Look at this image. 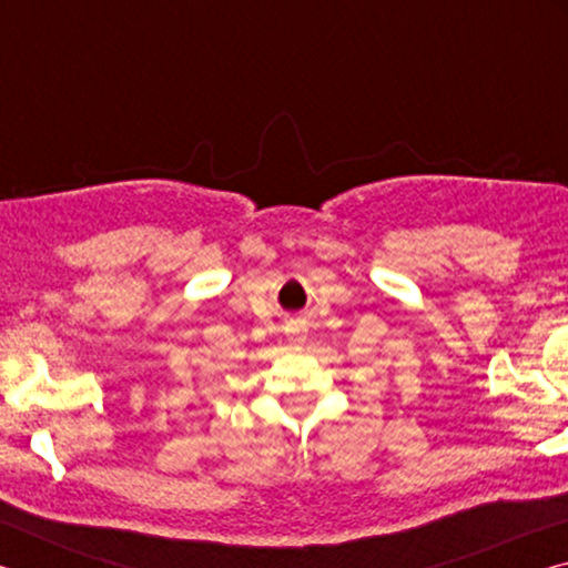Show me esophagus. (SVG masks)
<instances>
[{
  "instance_id": "obj_1",
  "label": "esophagus",
  "mask_w": 568,
  "mask_h": 568,
  "mask_svg": "<svg viewBox=\"0 0 568 568\" xmlns=\"http://www.w3.org/2000/svg\"><path fill=\"white\" fill-rule=\"evenodd\" d=\"M291 341H293V343H303V341H305V333H303V331H293Z\"/></svg>"
}]
</instances>
